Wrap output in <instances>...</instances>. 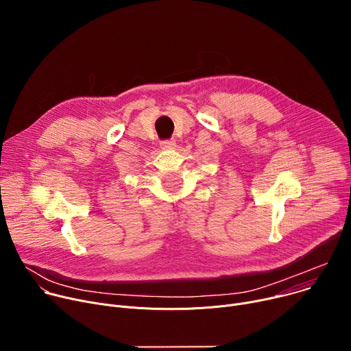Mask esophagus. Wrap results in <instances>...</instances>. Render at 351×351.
Segmentation results:
<instances>
[{
	"instance_id": "obj_1",
	"label": "esophagus",
	"mask_w": 351,
	"mask_h": 351,
	"mask_svg": "<svg viewBox=\"0 0 351 351\" xmlns=\"http://www.w3.org/2000/svg\"><path fill=\"white\" fill-rule=\"evenodd\" d=\"M175 145H176L175 140H164V141H161V147L165 148V149H172V148H175Z\"/></svg>"
}]
</instances>
